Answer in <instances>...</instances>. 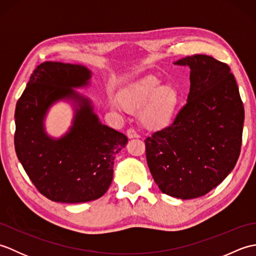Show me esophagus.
<instances>
[{"instance_id":"obj_1","label":"esophagus","mask_w":256,"mask_h":256,"mask_svg":"<svg viewBox=\"0 0 256 256\" xmlns=\"http://www.w3.org/2000/svg\"><path fill=\"white\" fill-rule=\"evenodd\" d=\"M126 135H128V138H138V134L135 132V130H133V128H128V131H126Z\"/></svg>"}]
</instances>
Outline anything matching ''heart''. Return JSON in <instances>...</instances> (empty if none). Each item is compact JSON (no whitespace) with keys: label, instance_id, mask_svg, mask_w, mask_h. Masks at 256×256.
I'll use <instances>...</instances> for the list:
<instances>
[{"label":"heart","instance_id":"b5f03b06","mask_svg":"<svg viewBox=\"0 0 256 256\" xmlns=\"http://www.w3.org/2000/svg\"><path fill=\"white\" fill-rule=\"evenodd\" d=\"M121 104L113 103L116 110L132 113L140 110V120L150 130H162L172 123L176 116L180 94L172 84H162L156 76H148L132 84L121 96Z\"/></svg>","mask_w":256,"mask_h":256}]
</instances>
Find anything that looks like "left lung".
Here are the masks:
<instances>
[{
    "label": "left lung",
    "instance_id": "obj_1",
    "mask_svg": "<svg viewBox=\"0 0 256 256\" xmlns=\"http://www.w3.org/2000/svg\"><path fill=\"white\" fill-rule=\"evenodd\" d=\"M174 64L190 69L187 104L170 126L145 140L146 160L162 194L187 200L208 194L233 170L244 108L226 64L194 55Z\"/></svg>",
    "mask_w": 256,
    "mask_h": 256
}]
</instances>
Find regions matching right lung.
<instances>
[{"mask_svg": "<svg viewBox=\"0 0 256 256\" xmlns=\"http://www.w3.org/2000/svg\"><path fill=\"white\" fill-rule=\"evenodd\" d=\"M91 77L81 64L42 62L16 103V155L38 192L56 202L102 197L112 182L114 157L128 143L124 134L102 124L91 100L74 90L88 86ZM59 100L72 103L74 118L56 139L46 134L44 118Z\"/></svg>", "mask_w": 256, "mask_h": 256, "instance_id": "1", "label": "right lung"}]
</instances>
